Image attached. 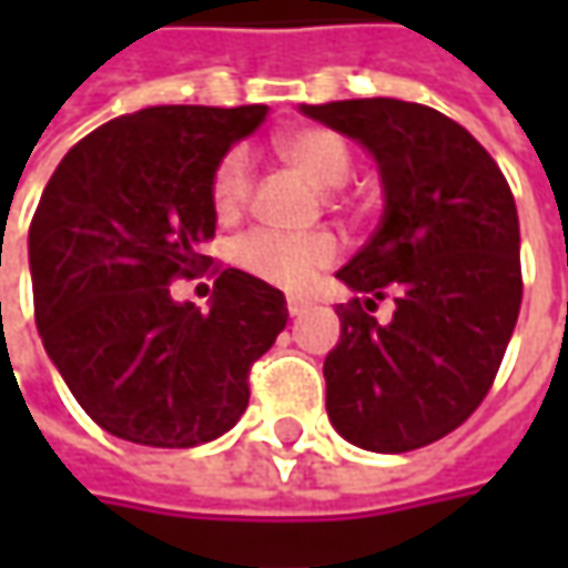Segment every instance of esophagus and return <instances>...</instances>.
Masks as SVG:
<instances>
[{
	"label": "esophagus",
	"mask_w": 568,
	"mask_h": 568,
	"mask_svg": "<svg viewBox=\"0 0 568 568\" xmlns=\"http://www.w3.org/2000/svg\"><path fill=\"white\" fill-rule=\"evenodd\" d=\"M310 310V300H303V296H287V313L291 316H303Z\"/></svg>",
	"instance_id": "esophagus-1"
}]
</instances>
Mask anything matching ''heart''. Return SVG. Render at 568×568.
<instances>
[{
	"label": "heart",
	"instance_id": "obj_1",
	"mask_svg": "<svg viewBox=\"0 0 568 568\" xmlns=\"http://www.w3.org/2000/svg\"><path fill=\"white\" fill-rule=\"evenodd\" d=\"M277 154L294 166L296 173L316 189L335 192L354 173V151L344 142V135L325 125L294 129L277 139ZM252 161L243 148H230L211 173V205L217 217L243 214L252 199ZM341 255L338 240L328 230L313 233H277V230H252L236 243V262L252 277L284 287L303 291L322 268L335 265Z\"/></svg>",
	"mask_w": 568,
	"mask_h": 568
}]
</instances>
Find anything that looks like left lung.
<instances>
[{
    "mask_svg": "<svg viewBox=\"0 0 568 568\" xmlns=\"http://www.w3.org/2000/svg\"><path fill=\"white\" fill-rule=\"evenodd\" d=\"M379 161L385 214L338 277L328 417L369 452H414L487 398L521 310L518 211L490 151L446 113L392 98L303 106ZM395 298L393 322L372 313Z\"/></svg>",
    "mask_w": 568,
    "mask_h": 568,
    "instance_id": "1",
    "label": "left lung"
}]
</instances>
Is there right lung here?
Instances as JSON below:
<instances>
[{"label": "right lung", "mask_w": 568, "mask_h": 568, "mask_svg": "<svg viewBox=\"0 0 568 568\" xmlns=\"http://www.w3.org/2000/svg\"><path fill=\"white\" fill-rule=\"evenodd\" d=\"M268 106H148L62 158L33 211V318L84 414L154 448L211 443L250 404V369L287 325L284 294L217 268L211 173ZM211 273L207 314L173 304L176 276Z\"/></svg>", "instance_id": "add662e5"}]
</instances>
